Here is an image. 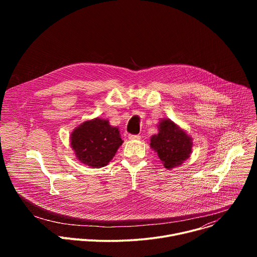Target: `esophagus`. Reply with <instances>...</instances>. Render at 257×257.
Masks as SVG:
<instances>
[{"instance_id":"esophagus-1","label":"esophagus","mask_w":257,"mask_h":257,"mask_svg":"<svg viewBox=\"0 0 257 257\" xmlns=\"http://www.w3.org/2000/svg\"><path fill=\"white\" fill-rule=\"evenodd\" d=\"M128 138L130 139V140H138V139H140V135H129L128 136Z\"/></svg>"}]
</instances>
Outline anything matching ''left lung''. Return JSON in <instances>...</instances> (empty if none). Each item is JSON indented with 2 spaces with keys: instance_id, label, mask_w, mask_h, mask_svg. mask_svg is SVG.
I'll list each match as a JSON object with an SVG mask.
<instances>
[{
  "instance_id": "obj_1",
  "label": "left lung",
  "mask_w": 257,
  "mask_h": 257,
  "mask_svg": "<svg viewBox=\"0 0 257 257\" xmlns=\"http://www.w3.org/2000/svg\"><path fill=\"white\" fill-rule=\"evenodd\" d=\"M158 129L159 132L151 137V148L166 169L181 166L192 153V137L170 119L160 120Z\"/></svg>"
}]
</instances>
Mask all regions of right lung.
Instances as JSON below:
<instances>
[{
    "label": "right lung",
    "instance_id": "1",
    "mask_svg": "<svg viewBox=\"0 0 257 257\" xmlns=\"http://www.w3.org/2000/svg\"><path fill=\"white\" fill-rule=\"evenodd\" d=\"M122 143L119 128L100 118L84 121L70 136V145L78 161L91 168L106 166Z\"/></svg>",
    "mask_w": 257,
    "mask_h": 257
}]
</instances>
